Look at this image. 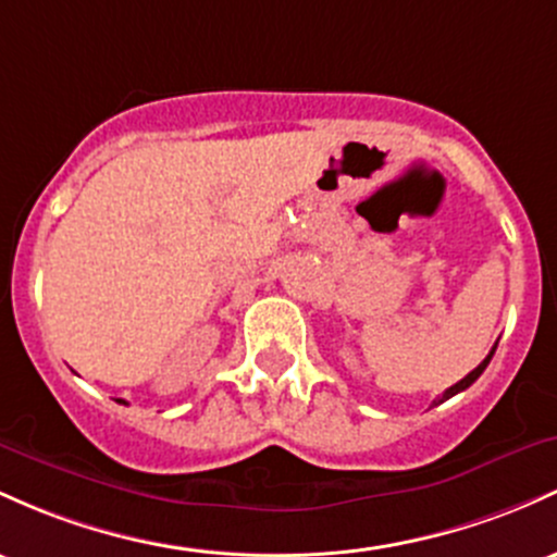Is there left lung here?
Wrapping results in <instances>:
<instances>
[{
	"mask_svg": "<svg viewBox=\"0 0 557 557\" xmlns=\"http://www.w3.org/2000/svg\"><path fill=\"white\" fill-rule=\"evenodd\" d=\"M494 348H497V346H494ZM494 348H492V351H488V354H486V359H484V362H481V364H479V368H475L473 372H468V375H466V377H462V381H460V383H455V386H449L447 391H444V394H442V396H438V399H433V405H442V401H447V399H451V396H455V394H460V391H466L468 386H473V383H475V381H479V377H481V372H484V370H486V364H488V362H492V357H494Z\"/></svg>",
	"mask_w": 557,
	"mask_h": 557,
	"instance_id": "left-lung-1",
	"label": "left lung"
}]
</instances>
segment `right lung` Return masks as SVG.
I'll use <instances>...</instances> for the list:
<instances>
[{
  "mask_svg": "<svg viewBox=\"0 0 557 557\" xmlns=\"http://www.w3.org/2000/svg\"><path fill=\"white\" fill-rule=\"evenodd\" d=\"M119 401H124V399H119ZM124 405H126V401H124Z\"/></svg>",
  "mask_w": 557,
  "mask_h": 557,
  "instance_id": "obj_1",
  "label": "right lung"
}]
</instances>
